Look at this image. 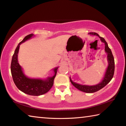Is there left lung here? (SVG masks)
Masks as SVG:
<instances>
[{"mask_svg":"<svg viewBox=\"0 0 126 126\" xmlns=\"http://www.w3.org/2000/svg\"><path fill=\"white\" fill-rule=\"evenodd\" d=\"M89 34L93 35H97L98 37L105 44V48H104V50L105 52L107 54V60L108 62V67L107 68L106 71L104 74V76L103 77V78L102 80L98 84L94 85V86H87V85H82L77 83L73 82L72 80L71 77H69V79L72 84L80 91L84 92L86 93H94L95 92L98 91L100 90L102 88H103L104 87H105L108 83H109L113 78L114 75V57L113 56L112 51L108 47L107 43L106 42L105 39L103 38L99 37V35L96 33L91 32L89 33Z\"/></svg>","mask_w":126,"mask_h":126,"instance_id":"obj_1","label":"left lung"}]
</instances>
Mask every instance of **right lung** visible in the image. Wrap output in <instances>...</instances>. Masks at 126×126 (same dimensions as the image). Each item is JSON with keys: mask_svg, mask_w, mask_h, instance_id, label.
<instances>
[{"mask_svg": "<svg viewBox=\"0 0 126 126\" xmlns=\"http://www.w3.org/2000/svg\"><path fill=\"white\" fill-rule=\"evenodd\" d=\"M33 35V34L27 35L22 41L18 44L13 55L10 69L13 79L17 88L27 94L38 96L48 92L52 88L58 67L55 68L53 69L54 75L53 77H48L46 79L29 78L24 74L22 68L18 61L19 49L20 45L22 43L31 39Z\"/></svg>", "mask_w": 126, "mask_h": 126, "instance_id": "1", "label": "right lung"}]
</instances>
